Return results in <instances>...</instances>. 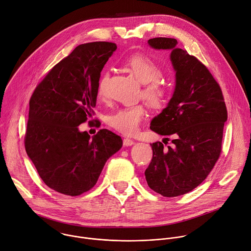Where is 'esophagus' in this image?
I'll return each instance as SVG.
<instances>
[{
	"label": "esophagus",
	"instance_id": "obj_1",
	"mask_svg": "<svg viewBox=\"0 0 251 251\" xmlns=\"http://www.w3.org/2000/svg\"><path fill=\"white\" fill-rule=\"evenodd\" d=\"M123 143H124L125 146H130V145L134 144V140H132L130 138H124Z\"/></svg>",
	"mask_w": 251,
	"mask_h": 251
}]
</instances>
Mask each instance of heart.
<instances>
[{"instance_id": "heart-1", "label": "heart", "mask_w": 251, "mask_h": 251, "mask_svg": "<svg viewBox=\"0 0 251 251\" xmlns=\"http://www.w3.org/2000/svg\"><path fill=\"white\" fill-rule=\"evenodd\" d=\"M125 65L138 82L143 84L141 97L146 104L153 109L162 108L170 96V87L162 79L164 74L162 67L153 59L142 54L128 57ZM108 77L109 74L104 73L99 82L98 93L100 96L104 95ZM145 114L143 105L123 108L108 119V124L123 134L132 135L138 130Z\"/></svg>"}]
</instances>
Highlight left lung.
Instances as JSON below:
<instances>
[{
    "label": "left lung",
    "instance_id": "1",
    "mask_svg": "<svg viewBox=\"0 0 251 251\" xmlns=\"http://www.w3.org/2000/svg\"><path fill=\"white\" fill-rule=\"evenodd\" d=\"M156 49H171L176 87L168 106L150 124L153 131L174 137L172 147L150 143L151 162L144 175L150 189L164 197L187 194L201 184L222 152L227 111L222 89L209 69L177 40L155 37L148 40Z\"/></svg>",
    "mask_w": 251,
    "mask_h": 251
}]
</instances>
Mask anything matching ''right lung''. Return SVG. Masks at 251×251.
Returning a JSON list of instances; mask_svg holds the SVG:
<instances>
[{"mask_svg":"<svg viewBox=\"0 0 251 251\" xmlns=\"http://www.w3.org/2000/svg\"><path fill=\"white\" fill-rule=\"evenodd\" d=\"M116 49L108 41L78 45L48 71L29 100L25 151L45 185L58 193L91 190L123 145L109 129L92 137L78 129L94 116L101 71Z\"/></svg>","mask_w":251,"mask_h":251,"instance_id":"right-lung-1","label":"right lung"}]
</instances>
